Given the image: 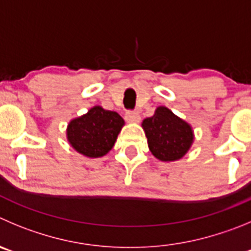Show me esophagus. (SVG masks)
Instances as JSON below:
<instances>
[{
	"mask_svg": "<svg viewBox=\"0 0 251 251\" xmlns=\"http://www.w3.org/2000/svg\"><path fill=\"white\" fill-rule=\"evenodd\" d=\"M125 119L127 123L137 124V123H140V120H141V116H140V115L135 111H128V112H126Z\"/></svg>",
	"mask_w": 251,
	"mask_h": 251,
	"instance_id": "esophagus-1",
	"label": "esophagus"
}]
</instances>
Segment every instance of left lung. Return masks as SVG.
<instances>
[{
  "mask_svg": "<svg viewBox=\"0 0 251 251\" xmlns=\"http://www.w3.org/2000/svg\"><path fill=\"white\" fill-rule=\"evenodd\" d=\"M142 128L150 151L162 162L181 160L194 141L192 126L166 106H158L153 116L145 119Z\"/></svg>",
  "mask_w": 251,
  "mask_h": 251,
  "instance_id": "obj_1",
  "label": "left lung"
}]
</instances>
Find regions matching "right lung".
<instances>
[{"mask_svg":"<svg viewBox=\"0 0 251 251\" xmlns=\"http://www.w3.org/2000/svg\"><path fill=\"white\" fill-rule=\"evenodd\" d=\"M125 121L116 111L97 105L69 121L67 140L78 153L89 158L102 157L114 147Z\"/></svg>","mask_w":251,"mask_h":251,"instance_id":"1","label":"right lung"}]
</instances>
